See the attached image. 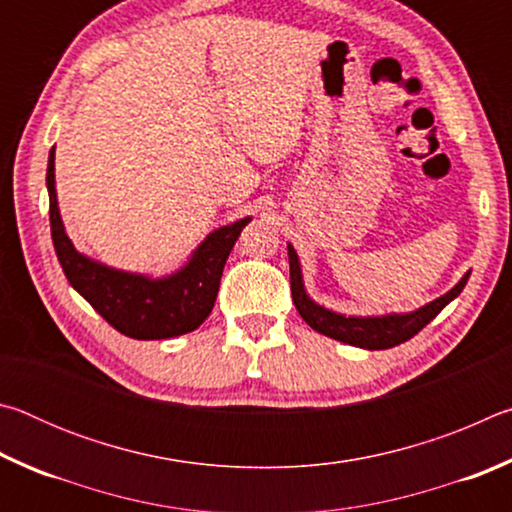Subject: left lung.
<instances>
[{
  "label": "left lung",
  "mask_w": 512,
  "mask_h": 512,
  "mask_svg": "<svg viewBox=\"0 0 512 512\" xmlns=\"http://www.w3.org/2000/svg\"><path fill=\"white\" fill-rule=\"evenodd\" d=\"M289 268H291V296L293 305H296L302 320L316 332L329 336V339L357 345V348L366 350H386L393 345H400L404 341L413 339L424 325H429L440 311H443L449 302H452L458 293L463 291L470 273L463 275V280L456 284L452 291L445 296L436 298L429 305L411 311V314H393V316H377V318H354V316H341L334 311L323 309L309 300L305 293V284H302V273L298 264L296 250L289 246Z\"/></svg>",
  "instance_id": "obj_1"
}]
</instances>
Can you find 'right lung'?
<instances>
[{
    "instance_id": "obj_1",
    "label": "right lung",
    "mask_w": 512,
    "mask_h": 512,
    "mask_svg": "<svg viewBox=\"0 0 512 512\" xmlns=\"http://www.w3.org/2000/svg\"><path fill=\"white\" fill-rule=\"evenodd\" d=\"M51 239L69 284L124 336L137 341H158L180 336L203 323L219 293L225 259L250 219L214 230L196 248L189 264L162 280L124 273L92 262L72 246L60 221L54 187V149L47 164Z\"/></svg>"
}]
</instances>
